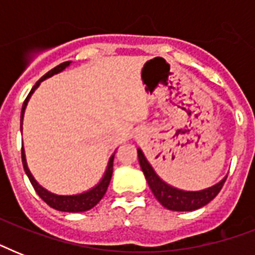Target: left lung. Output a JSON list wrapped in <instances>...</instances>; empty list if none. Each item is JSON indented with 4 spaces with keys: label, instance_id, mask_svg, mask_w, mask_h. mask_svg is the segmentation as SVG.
Returning <instances> with one entry per match:
<instances>
[{
    "label": "left lung",
    "instance_id": "1",
    "mask_svg": "<svg viewBox=\"0 0 255 255\" xmlns=\"http://www.w3.org/2000/svg\"><path fill=\"white\" fill-rule=\"evenodd\" d=\"M137 156H139V163L141 170H143L145 180L148 185L151 188L152 193L155 194L157 201L169 210L174 212H192V210L200 209L206 204H209L221 190L226 177L220 180L217 184L205 188L201 190H182L178 188L169 185L165 182L159 174L156 173V170L148 161L143 151L137 148Z\"/></svg>",
    "mask_w": 255,
    "mask_h": 255
}]
</instances>
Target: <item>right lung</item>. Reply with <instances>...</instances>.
I'll use <instances>...</instances> for the list:
<instances>
[{"label": "right lung", "mask_w": 255, "mask_h": 255, "mask_svg": "<svg viewBox=\"0 0 255 255\" xmlns=\"http://www.w3.org/2000/svg\"><path fill=\"white\" fill-rule=\"evenodd\" d=\"M73 62L67 61L63 62L61 65H58L57 67H54L53 70H50L49 73L45 74L43 77L39 79V81L34 85V87L31 88V91L29 92V95L26 98L25 103L22 106V111H21V132H22V124H23V116H25V110L27 107V103H29L30 98L34 94V91L39 87L42 82L46 81L47 78H51L55 74L62 73L63 70H66L71 65ZM116 152V151H115ZM115 152L112 153L110 160H108L107 167H106V170H104L103 176L99 180L98 184L90 188L88 190H85L82 193L77 194H57L50 192L46 188L39 184V182L34 178V176L30 172L29 167H27V161H26V155H25V149L22 147V164H23V169H25L27 177H29L31 185L34 186V189L38 193V196L43 200V201L47 204L49 206H51L53 209H57L59 212H67V213H79V212H86V210L92 209L94 206L98 204V202L103 198V196L107 192V188L110 185V181H111L112 177V169H114V157H115Z\"/></svg>", "instance_id": "obj_1"}]
</instances>
